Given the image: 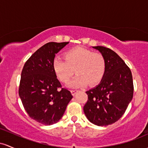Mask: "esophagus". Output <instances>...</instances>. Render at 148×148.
<instances>
[{
    "instance_id": "34e87169",
    "label": "esophagus",
    "mask_w": 148,
    "mask_h": 148,
    "mask_svg": "<svg viewBox=\"0 0 148 148\" xmlns=\"http://www.w3.org/2000/svg\"><path fill=\"white\" fill-rule=\"evenodd\" d=\"M76 92H77V90H75V89H72V90H71V94H72V95H73V96L75 95V94Z\"/></svg>"
}]
</instances>
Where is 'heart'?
<instances>
[{
  "label": "heart",
  "mask_w": 148,
  "mask_h": 148,
  "mask_svg": "<svg viewBox=\"0 0 148 148\" xmlns=\"http://www.w3.org/2000/svg\"><path fill=\"white\" fill-rule=\"evenodd\" d=\"M64 59L55 58L52 61V69L57 78L63 83H68L72 76L77 75L71 87L93 86L99 84L105 76L106 61L99 52L81 47L73 48L64 54Z\"/></svg>",
  "instance_id": "obj_1"
}]
</instances>
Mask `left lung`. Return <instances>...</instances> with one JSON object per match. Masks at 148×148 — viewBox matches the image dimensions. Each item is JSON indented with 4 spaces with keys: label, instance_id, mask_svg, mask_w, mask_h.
<instances>
[{
    "label": "left lung",
    "instance_id": "left-lung-1",
    "mask_svg": "<svg viewBox=\"0 0 148 148\" xmlns=\"http://www.w3.org/2000/svg\"><path fill=\"white\" fill-rule=\"evenodd\" d=\"M105 57L106 72L100 84L86 92L88 99L83 110L86 117L97 126H107L123 115L134 94L132 71L112 49L93 47Z\"/></svg>",
    "mask_w": 148,
    "mask_h": 148
}]
</instances>
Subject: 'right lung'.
I'll return each instance as SVG.
<instances>
[{
	"label": "right lung",
	"mask_w": 148,
	"mask_h": 148,
	"mask_svg": "<svg viewBox=\"0 0 148 148\" xmlns=\"http://www.w3.org/2000/svg\"><path fill=\"white\" fill-rule=\"evenodd\" d=\"M68 43H46L26 61L21 71L19 95L25 110L44 125L56 123L73 98L70 91L62 88L52 69L56 54Z\"/></svg>",
	"instance_id": "add662e5"
}]
</instances>
